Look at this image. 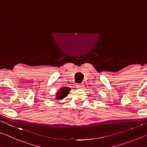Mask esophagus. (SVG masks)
<instances>
[{"instance_id": "34e87169", "label": "esophagus", "mask_w": 147, "mask_h": 147, "mask_svg": "<svg viewBox=\"0 0 147 147\" xmlns=\"http://www.w3.org/2000/svg\"><path fill=\"white\" fill-rule=\"evenodd\" d=\"M76 88H79V89H84V88H85V86H84V84H77Z\"/></svg>"}]
</instances>
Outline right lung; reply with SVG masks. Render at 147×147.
Here are the masks:
<instances>
[{
    "label": "right lung",
    "mask_w": 147,
    "mask_h": 147,
    "mask_svg": "<svg viewBox=\"0 0 147 147\" xmlns=\"http://www.w3.org/2000/svg\"><path fill=\"white\" fill-rule=\"evenodd\" d=\"M71 91V88L69 87H63L59 89L56 93V100H60L66 97Z\"/></svg>",
    "instance_id": "right-lung-1"
}]
</instances>
